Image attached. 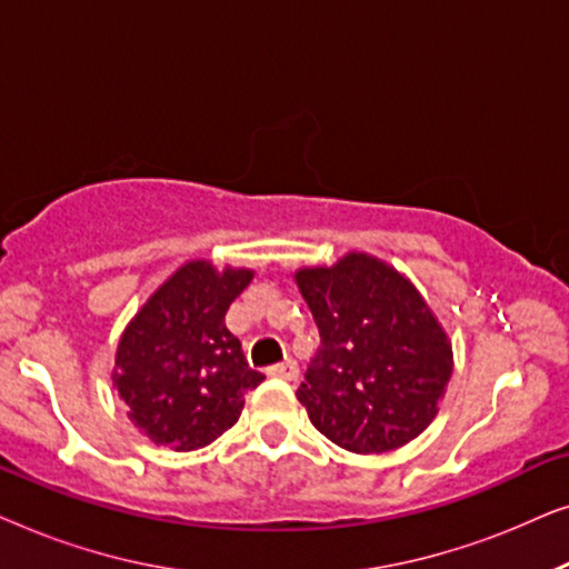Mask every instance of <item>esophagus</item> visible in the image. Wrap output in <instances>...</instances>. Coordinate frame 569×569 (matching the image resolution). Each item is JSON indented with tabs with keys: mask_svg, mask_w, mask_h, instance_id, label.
Segmentation results:
<instances>
[{
	"mask_svg": "<svg viewBox=\"0 0 569 569\" xmlns=\"http://www.w3.org/2000/svg\"><path fill=\"white\" fill-rule=\"evenodd\" d=\"M271 378H282V380H295L300 376V370H298V365H295L292 360H287V362H277V365H271V368L267 370Z\"/></svg>",
	"mask_w": 569,
	"mask_h": 569,
	"instance_id": "1",
	"label": "esophagus"
}]
</instances>
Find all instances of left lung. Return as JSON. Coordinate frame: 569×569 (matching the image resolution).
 <instances>
[{
    "label": "left lung",
    "mask_w": 569,
    "mask_h": 569,
    "mask_svg": "<svg viewBox=\"0 0 569 569\" xmlns=\"http://www.w3.org/2000/svg\"><path fill=\"white\" fill-rule=\"evenodd\" d=\"M321 333L298 399L310 422L352 453H386L438 415L453 349L407 277L368 253L295 271Z\"/></svg>",
    "instance_id": "8db88e82"
}]
</instances>
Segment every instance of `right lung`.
I'll return each instance as SVG.
<instances>
[{
  "label": "right lung",
  "mask_w": 569,
  "mask_h": 569,
  "mask_svg": "<svg viewBox=\"0 0 569 569\" xmlns=\"http://www.w3.org/2000/svg\"><path fill=\"white\" fill-rule=\"evenodd\" d=\"M251 279V269L189 261L123 329L113 388L154 446H209L238 422L243 396L263 380L224 326L230 302Z\"/></svg>",
  "instance_id": "obj_1"
}]
</instances>
